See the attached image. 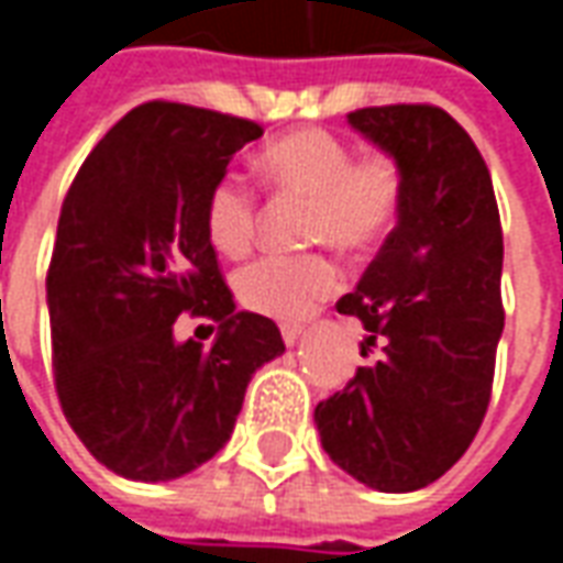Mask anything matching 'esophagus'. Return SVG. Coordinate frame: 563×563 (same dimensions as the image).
<instances>
[{"mask_svg": "<svg viewBox=\"0 0 563 563\" xmlns=\"http://www.w3.org/2000/svg\"><path fill=\"white\" fill-rule=\"evenodd\" d=\"M280 334L286 346H295V343L301 341V334H305V331H301V325H283Z\"/></svg>", "mask_w": 563, "mask_h": 563, "instance_id": "esophagus-1", "label": "esophagus"}]
</instances>
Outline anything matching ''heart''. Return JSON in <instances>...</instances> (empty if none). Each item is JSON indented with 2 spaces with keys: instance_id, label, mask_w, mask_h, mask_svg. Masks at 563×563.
<instances>
[{
  "instance_id": "b5f03b06",
  "label": "heart",
  "mask_w": 563,
  "mask_h": 563,
  "mask_svg": "<svg viewBox=\"0 0 563 563\" xmlns=\"http://www.w3.org/2000/svg\"><path fill=\"white\" fill-rule=\"evenodd\" d=\"M258 172L283 192L310 198V241L343 253H365L395 229L404 180L389 156L353 159L325 129H298L258 153ZM205 229L222 256H244L256 234V196L241 177H222L205 205ZM341 286V271L325 256H265L238 271L234 289L258 317L295 322Z\"/></svg>"
}]
</instances>
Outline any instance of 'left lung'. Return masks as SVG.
<instances>
[{
    "mask_svg": "<svg viewBox=\"0 0 563 563\" xmlns=\"http://www.w3.org/2000/svg\"><path fill=\"white\" fill-rule=\"evenodd\" d=\"M346 123L401 172L395 229L338 313L362 319L346 389L313 410L329 459L367 488H424L467 452L492 398L504 334V234L492 174L471 135L434 104L362 108Z\"/></svg>",
    "mask_w": 563,
    "mask_h": 563,
    "instance_id": "obj_1",
    "label": "left lung"
}]
</instances>
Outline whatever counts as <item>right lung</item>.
Segmentation results:
<instances>
[{"instance_id":"add662e5","label":"right lung","mask_w":563,"mask_h":563,"mask_svg":"<svg viewBox=\"0 0 563 563\" xmlns=\"http://www.w3.org/2000/svg\"><path fill=\"white\" fill-rule=\"evenodd\" d=\"M262 126L177 102L129 111L80 165L47 271L54 377L90 455L135 483H168L220 452L258 367L286 353L268 317L238 310L205 205ZM189 309L210 347L173 338Z\"/></svg>"}]
</instances>
